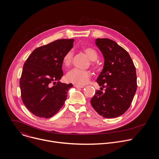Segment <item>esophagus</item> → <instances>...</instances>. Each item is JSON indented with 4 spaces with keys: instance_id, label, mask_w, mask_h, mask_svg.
<instances>
[{
    "instance_id": "34e87169",
    "label": "esophagus",
    "mask_w": 159,
    "mask_h": 159,
    "mask_svg": "<svg viewBox=\"0 0 159 159\" xmlns=\"http://www.w3.org/2000/svg\"><path fill=\"white\" fill-rule=\"evenodd\" d=\"M74 87L76 88H83V85H74Z\"/></svg>"
}]
</instances>
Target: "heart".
<instances>
[{
	"label": "heart",
	"mask_w": 159,
	"mask_h": 159,
	"mask_svg": "<svg viewBox=\"0 0 159 159\" xmlns=\"http://www.w3.org/2000/svg\"><path fill=\"white\" fill-rule=\"evenodd\" d=\"M82 51L88 57L90 60H91V65H94L93 61H95L98 57V55L96 51L90 47H84L82 48ZM73 53L71 51H69L65 53L62 59V63L64 66H69L72 61ZM90 77V74L87 70H82L78 69H74L70 70L66 74V79L75 85H84L86 84Z\"/></svg>",
	"instance_id": "obj_1"
}]
</instances>
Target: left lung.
I'll return each mask as SVG.
<instances>
[{
    "label": "left lung",
    "instance_id": "obj_1",
    "mask_svg": "<svg viewBox=\"0 0 159 159\" xmlns=\"http://www.w3.org/2000/svg\"><path fill=\"white\" fill-rule=\"evenodd\" d=\"M95 43L104 60L97 82L106 89L104 93L97 90L90 103L99 115L116 118L128 109L135 94L136 69L128 53L115 41L97 38Z\"/></svg>",
    "mask_w": 159,
    "mask_h": 159
}]
</instances>
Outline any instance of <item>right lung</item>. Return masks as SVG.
I'll use <instances>...</instances> for the list:
<instances>
[{
    "instance_id": "1",
    "label": "right lung",
    "mask_w": 159,
    "mask_h": 159,
    "mask_svg": "<svg viewBox=\"0 0 159 159\" xmlns=\"http://www.w3.org/2000/svg\"><path fill=\"white\" fill-rule=\"evenodd\" d=\"M74 42V39H61L43 45L25 63L19 82L21 98L34 115L49 118L63 106L73 85L60 82L63 75L62 59Z\"/></svg>"
}]
</instances>
